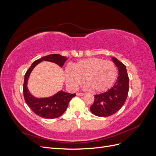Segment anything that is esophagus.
Instances as JSON below:
<instances>
[{
  "label": "esophagus",
  "mask_w": 156,
  "mask_h": 156,
  "mask_svg": "<svg viewBox=\"0 0 156 156\" xmlns=\"http://www.w3.org/2000/svg\"><path fill=\"white\" fill-rule=\"evenodd\" d=\"M76 94H77V96H83L84 95L83 93H81V92H77Z\"/></svg>",
  "instance_id": "obj_1"
}]
</instances>
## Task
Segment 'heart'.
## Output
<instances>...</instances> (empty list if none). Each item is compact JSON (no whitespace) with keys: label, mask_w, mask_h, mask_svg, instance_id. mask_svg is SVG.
Wrapping results in <instances>:
<instances>
[{"label":"heart","mask_w":156,"mask_h":156,"mask_svg":"<svg viewBox=\"0 0 156 156\" xmlns=\"http://www.w3.org/2000/svg\"><path fill=\"white\" fill-rule=\"evenodd\" d=\"M116 77L117 69L114 63L95 57L80 60L72 64V68L64 69L65 81L70 88L76 89L84 79L88 88L97 93L108 90Z\"/></svg>","instance_id":"1"}]
</instances>
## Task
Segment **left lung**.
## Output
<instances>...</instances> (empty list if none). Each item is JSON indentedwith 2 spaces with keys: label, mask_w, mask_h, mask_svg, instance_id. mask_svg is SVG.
Wrapping results in <instances>:
<instances>
[{
  "label": "left lung",
  "mask_w": 156,
  "mask_h": 156,
  "mask_svg": "<svg viewBox=\"0 0 156 156\" xmlns=\"http://www.w3.org/2000/svg\"><path fill=\"white\" fill-rule=\"evenodd\" d=\"M119 71V77L113 87L104 93L94 96V102L90 110L94 115L107 117L115 114L124 105L129 91V77L126 66L112 57Z\"/></svg>",
  "instance_id": "left-lung-1"
}]
</instances>
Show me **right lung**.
I'll return each instance as SVG.
<instances>
[{
	"instance_id": "right-lung-1",
	"label": "right lung",
	"mask_w": 156,
	"mask_h": 156,
	"mask_svg": "<svg viewBox=\"0 0 156 156\" xmlns=\"http://www.w3.org/2000/svg\"><path fill=\"white\" fill-rule=\"evenodd\" d=\"M68 58L59 54H53L44 56L34 61L25 75L23 84V95L25 100L31 110L35 114L47 119H53L62 115L67 109L69 102L76 94L60 90L54 95L46 98H36L30 92L28 88V81L32 71L39 63L48 61L57 64L60 68Z\"/></svg>"
}]
</instances>
